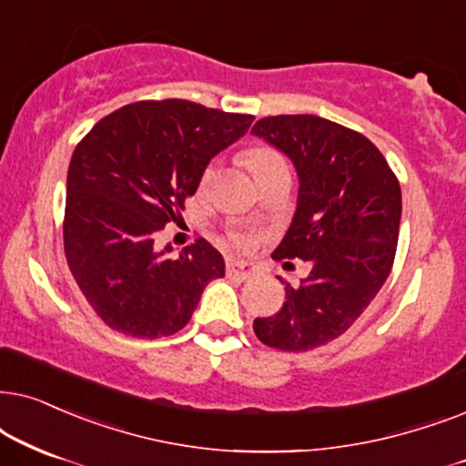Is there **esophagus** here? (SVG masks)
I'll list each match as a JSON object with an SVG mask.
<instances>
[{"mask_svg":"<svg viewBox=\"0 0 466 466\" xmlns=\"http://www.w3.org/2000/svg\"><path fill=\"white\" fill-rule=\"evenodd\" d=\"M226 272H228V277L238 279V281H249V279L258 275V266L243 264V262H228Z\"/></svg>","mask_w":466,"mask_h":466,"instance_id":"esophagus-1","label":"esophagus"}]
</instances>
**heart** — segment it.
Listing matches in <instances>:
<instances>
[{
	"label": "heart",
	"mask_w": 466,
	"mask_h": 466,
	"mask_svg": "<svg viewBox=\"0 0 466 466\" xmlns=\"http://www.w3.org/2000/svg\"><path fill=\"white\" fill-rule=\"evenodd\" d=\"M245 159H247V164H249V168L253 170V175H256V178H262L272 170L288 168L283 155L275 151V148H270V147L249 148V151H247V155H245ZM213 177H215V164H208L207 168H204L202 177H200L202 187H207V185L213 181ZM229 243H232L234 247H238V249H243V247L249 245V237H247V234L234 232V234H229Z\"/></svg>",
	"instance_id": "obj_1"
}]
</instances>
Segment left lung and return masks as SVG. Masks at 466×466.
I'll return each instance as SVG.
<instances>
[{
    "label": "left lung",
    "instance_id": "obj_1",
    "mask_svg": "<svg viewBox=\"0 0 466 466\" xmlns=\"http://www.w3.org/2000/svg\"><path fill=\"white\" fill-rule=\"evenodd\" d=\"M251 134L288 155L298 172L294 219L272 258L311 262L270 318H256L264 345L307 351L339 339L392 270L400 185L367 136L315 115L264 116Z\"/></svg>",
    "mask_w": 466,
    "mask_h": 466
}]
</instances>
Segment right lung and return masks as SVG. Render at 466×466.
I'll list each match as a JSON object with an SVG mask.
<instances>
[{
	"label": "right lung",
	"instance_id": "right-lung-1",
	"mask_svg": "<svg viewBox=\"0 0 466 466\" xmlns=\"http://www.w3.org/2000/svg\"><path fill=\"white\" fill-rule=\"evenodd\" d=\"M251 115L187 99L127 104L74 148L67 168L64 249L74 279L102 321L134 339L187 326L204 288L226 275L204 238L170 258L155 237L177 221L208 161L245 136Z\"/></svg>",
	"mask_w": 466,
	"mask_h": 466
}]
</instances>
